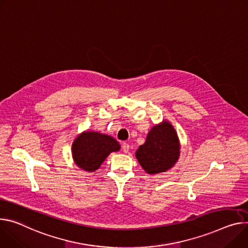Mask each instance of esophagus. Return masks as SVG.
I'll use <instances>...</instances> for the list:
<instances>
[{
  "label": "esophagus",
  "instance_id": "1",
  "mask_svg": "<svg viewBox=\"0 0 248 248\" xmlns=\"http://www.w3.org/2000/svg\"><path fill=\"white\" fill-rule=\"evenodd\" d=\"M122 148H123V151H124V153H127V152L129 151V144L126 143V142H124Z\"/></svg>",
  "mask_w": 248,
  "mask_h": 248
}]
</instances>
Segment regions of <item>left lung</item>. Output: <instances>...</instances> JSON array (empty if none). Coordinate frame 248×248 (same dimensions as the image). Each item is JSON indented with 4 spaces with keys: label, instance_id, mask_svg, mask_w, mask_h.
<instances>
[{
    "label": "left lung",
    "instance_id": "1",
    "mask_svg": "<svg viewBox=\"0 0 248 248\" xmlns=\"http://www.w3.org/2000/svg\"><path fill=\"white\" fill-rule=\"evenodd\" d=\"M180 155V143L176 130L169 122L154 125L145 142L136 152L141 167L150 175L172 168Z\"/></svg>",
    "mask_w": 248,
    "mask_h": 248
}]
</instances>
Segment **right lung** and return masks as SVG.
Here are the masks:
<instances>
[{"mask_svg":"<svg viewBox=\"0 0 248 248\" xmlns=\"http://www.w3.org/2000/svg\"><path fill=\"white\" fill-rule=\"evenodd\" d=\"M119 142L107 134L98 131H84L72 144V155L75 163L81 169L94 172L110 152L119 151Z\"/></svg>","mask_w":248,"mask_h":248,"instance_id":"right-lung-1","label":"right lung"}]
</instances>
